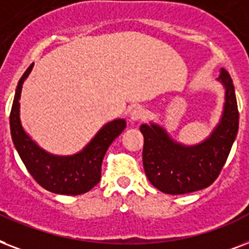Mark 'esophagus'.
<instances>
[{"label": "esophagus", "mask_w": 249, "mask_h": 249, "mask_svg": "<svg viewBox=\"0 0 249 249\" xmlns=\"http://www.w3.org/2000/svg\"><path fill=\"white\" fill-rule=\"evenodd\" d=\"M146 111L142 107H135L130 113V118L132 121H142V119L145 118Z\"/></svg>", "instance_id": "1"}]
</instances>
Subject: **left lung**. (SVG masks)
<instances>
[{
  "instance_id": "obj_1",
  "label": "left lung",
  "mask_w": 249,
  "mask_h": 249,
  "mask_svg": "<svg viewBox=\"0 0 249 249\" xmlns=\"http://www.w3.org/2000/svg\"><path fill=\"white\" fill-rule=\"evenodd\" d=\"M219 79L226 88L222 119L211 138L201 144L183 146L173 142L161 127L140 126L144 136V171L157 190L169 195L190 194L207 188L218 178L239 128L232 79L225 69Z\"/></svg>"
}]
</instances>
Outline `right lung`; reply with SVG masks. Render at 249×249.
I'll return each instance as SVG.
<instances>
[{
    "label": "right lung",
    "instance_id": "add662e5",
    "mask_svg": "<svg viewBox=\"0 0 249 249\" xmlns=\"http://www.w3.org/2000/svg\"><path fill=\"white\" fill-rule=\"evenodd\" d=\"M34 63L26 70L15 90L10 111L11 138L24 166L32 178L53 194L80 195L92 190L101 179V165L107 148L126 127L123 119L107 123L80 153L58 157L42 151L24 132L19 119V97L24 79Z\"/></svg>",
    "mask_w": 249,
    "mask_h": 249
}]
</instances>
